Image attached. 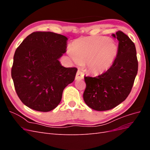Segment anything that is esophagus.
I'll return each instance as SVG.
<instances>
[{"label":"esophagus","mask_w":150,"mask_h":150,"mask_svg":"<svg viewBox=\"0 0 150 150\" xmlns=\"http://www.w3.org/2000/svg\"><path fill=\"white\" fill-rule=\"evenodd\" d=\"M84 74H83V72H81L80 70H78V72H77V73H76L75 79L76 80L83 79H84Z\"/></svg>","instance_id":"34e87169"}]
</instances>
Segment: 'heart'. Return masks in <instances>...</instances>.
<instances>
[{"label": "heart", "instance_id": "1", "mask_svg": "<svg viewBox=\"0 0 150 150\" xmlns=\"http://www.w3.org/2000/svg\"><path fill=\"white\" fill-rule=\"evenodd\" d=\"M118 52V47L111 39L91 36L75 40L67 53L72 62L78 64L84 61V66L89 72L99 74L114 64Z\"/></svg>", "mask_w": 150, "mask_h": 150}]
</instances>
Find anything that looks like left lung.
I'll list each match as a JSON object with an SVG mask.
<instances>
[{
  "label": "left lung",
  "mask_w": 150,
  "mask_h": 150,
  "mask_svg": "<svg viewBox=\"0 0 150 150\" xmlns=\"http://www.w3.org/2000/svg\"><path fill=\"white\" fill-rule=\"evenodd\" d=\"M112 36L118 40V55L110 69L95 78L84 77L85 103L96 111L114 108L128 96L138 72L134 44L121 31Z\"/></svg>",
  "instance_id": "8db88e82"
}]
</instances>
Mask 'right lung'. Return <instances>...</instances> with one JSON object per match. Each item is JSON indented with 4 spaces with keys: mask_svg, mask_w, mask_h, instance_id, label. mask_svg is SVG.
Segmentation results:
<instances>
[{
    "mask_svg": "<svg viewBox=\"0 0 150 150\" xmlns=\"http://www.w3.org/2000/svg\"><path fill=\"white\" fill-rule=\"evenodd\" d=\"M67 39L51 32H35L17 48L11 76L17 96L26 106L41 112L54 110L63 90L74 81L78 69L63 67L59 61Z\"/></svg>",
    "mask_w": 150,
    "mask_h": 150,
    "instance_id": "1",
    "label": "right lung"
}]
</instances>
